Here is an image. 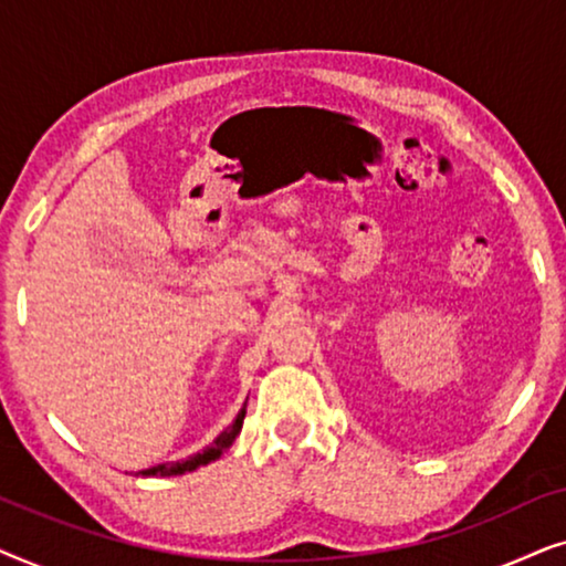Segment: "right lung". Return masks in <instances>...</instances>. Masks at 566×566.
I'll use <instances>...</instances> for the list:
<instances>
[{"label": "right lung", "instance_id": "obj_1", "mask_svg": "<svg viewBox=\"0 0 566 566\" xmlns=\"http://www.w3.org/2000/svg\"><path fill=\"white\" fill-rule=\"evenodd\" d=\"M244 415H247V401H244V407L239 409L237 420L231 422L229 428L223 430L221 436L216 438L211 446L203 448V451H200V453H192V455H188V459H182V461L157 463V467L138 471V474H142V476H180V474H185V471H196V469H200V467H208V463H211V461L221 459V455L227 453L229 448H231V443H234L237 436H239V430H242Z\"/></svg>", "mask_w": 566, "mask_h": 566}]
</instances>
